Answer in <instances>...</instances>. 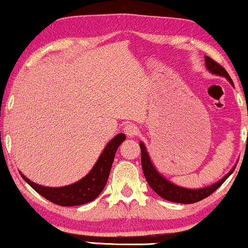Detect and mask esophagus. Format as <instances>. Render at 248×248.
I'll use <instances>...</instances> for the list:
<instances>
[{
	"label": "esophagus",
	"mask_w": 248,
	"mask_h": 248,
	"mask_svg": "<svg viewBox=\"0 0 248 248\" xmlns=\"http://www.w3.org/2000/svg\"><path fill=\"white\" fill-rule=\"evenodd\" d=\"M124 133H126L127 137L128 138H133V137H135V135H138L139 128L135 126V124H128L126 127H124Z\"/></svg>",
	"instance_id": "34e87169"
}]
</instances>
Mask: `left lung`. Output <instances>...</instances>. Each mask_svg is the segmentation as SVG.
I'll return each mask as SVG.
<instances>
[{"mask_svg":"<svg viewBox=\"0 0 248 248\" xmlns=\"http://www.w3.org/2000/svg\"><path fill=\"white\" fill-rule=\"evenodd\" d=\"M206 67L211 73L213 74L220 75V76H225L231 83L232 82V78L231 76L228 75V73L226 72V69L222 66H220L217 62L212 60L208 56H206ZM140 148H141V165H142V170L143 174H145V178L147 182H148L149 186L152 187V189L156 193L157 195H160L164 199L168 200V201H173V202H179V203H194L198 202V201L205 199V198L209 197L213 192L219 188L222 184L226 181V179L233 173L234 168L231 170L227 175L224 176L220 181L216 182V184L211 185V186L203 187V188L200 189H188V188H182V187L175 186V185L172 184L165 179L164 176L160 175L157 173V170H155L153 164H152L151 159H149L148 153L146 151V147L142 142L140 143Z\"/></svg>","mask_w":248,"mask_h":248,"instance_id":"obj_1","label":"left lung"}]
</instances>
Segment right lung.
<instances>
[{"label": "right lung", "mask_w": 248, "mask_h": 248, "mask_svg": "<svg viewBox=\"0 0 248 248\" xmlns=\"http://www.w3.org/2000/svg\"><path fill=\"white\" fill-rule=\"evenodd\" d=\"M124 139H126L124 134L120 133L113 140L109 141V143L103 149L102 154L100 155L99 160L96 161L93 170L87 174L83 179H81L80 181L69 185V186L51 188V187H45L34 184L29 179H27L23 174H21V176L40 195H42L43 198L51 201V202L56 203V205L78 206L91 202V201L96 199L97 195L105 188L108 176H109L116 149L124 142Z\"/></svg>", "instance_id": "1"}]
</instances>
